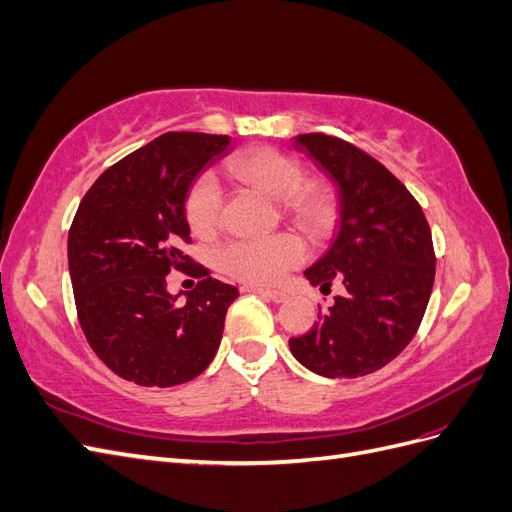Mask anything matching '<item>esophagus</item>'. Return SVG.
<instances>
[{
    "mask_svg": "<svg viewBox=\"0 0 512 512\" xmlns=\"http://www.w3.org/2000/svg\"><path fill=\"white\" fill-rule=\"evenodd\" d=\"M245 292H258L260 297H267L273 303H284L288 299V294L282 290H271V288H260V286H243Z\"/></svg>",
    "mask_w": 512,
    "mask_h": 512,
    "instance_id": "34e87169",
    "label": "esophagus"
}]
</instances>
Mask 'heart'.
Instances as JSON below:
<instances>
[{"label": "heart", "mask_w": 512, "mask_h": 512, "mask_svg": "<svg viewBox=\"0 0 512 512\" xmlns=\"http://www.w3.org/2000/svg\"><path fill=\"white\" fill-rule=\"evenodd\" d=\"M226 170L239 181L254 185L280 200L284 218L314 237H322L337 220V200L327 183L305 179L299 160L271 147L245 149L226 162ZM183 215L192 235L211 239L222 224V192L211 175H198L183 198ZM305 243L290 232L267 239H235L215 254V265L232 277L252 286H271L305 260Z\"/></svg>", "instance_id": "heart-1"}]
</instances>
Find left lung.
<instances>
[{
  "label": "left lung",
  "mask_w": 512,
  "mask_h": 512,
  "mask_svg": "<svg viewBox=\"0 0 512 512\" xmlns=\"http://www.w3.org/2000/svg\"><path fill=\"white\" fill-rule=\"evenodd\" d=\"M305 151L337 185L342 228L331 250L305 271L320 290L346 292L290 337V352L327 378L374 374L416 335L436 277L431 228L416 198L389 168L344 138L299 134Z\"/></svg>",
  "instance_id": "8db88e82"
}]
</instances>
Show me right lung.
<instances>
[{"label": "right lung", "mask_w": 512, "mask_h": 512, "mask_svg": "<svg viewBox=\"0 0 512 512\" xmlns=\"http://www.w3.org/2000/svg\"><path fill=\"white\" fill-rule=\"evenodd\" d=\"M230 138L166 132L119 160L83 196L68 232L76 314L98 359L123 380L175 386L203 374L220 348L239 290L183 252L190 226L183 198ZM201 277L185 304L165 275Z\"/></svg>", "instance_id": "add662e5"}]
</instances>
